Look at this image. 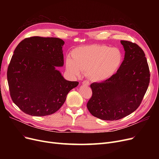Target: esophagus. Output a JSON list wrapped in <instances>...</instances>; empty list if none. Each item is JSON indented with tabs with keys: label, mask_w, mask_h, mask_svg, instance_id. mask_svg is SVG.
Returning a JSON list of instances; mask_svg holds the SVG:
<instances>
[{
	"label": "esophagus",
	"mask_w": 159,
	"mask_h": 159,
	"mask_svg": "<svg viewBox=\"0 0 159 159\" xmlns=\"http://www.w3.org/2000/svg\"><path fill=\"white\" fill-rule=\"evenodd\" d=\"M82 84H83V85H86V86H88V85H89V83L88 82V81H84V82H82Z\"/></svg>",
	"instance_id": "obj_1"
}]
</instances>
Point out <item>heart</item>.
<instances>
[{
  "label": "heart",
  "mask_w": 159,
  "mask_h": 159,
  "mask_svg": "<svg viewBox=\"0 0 159 159\" xmlns=\"http://www.w3.org/2000/svg\"><path fill=\"white\" fill-rule=\"evenodd\" d=\"M122 62V53L117 48L92 44L74 50L66 60V68L75 76L84 71L91 81L101 82L111 78Z\"/></svg>",
  "instance_id": "b5f03b06"
}]
</instances>
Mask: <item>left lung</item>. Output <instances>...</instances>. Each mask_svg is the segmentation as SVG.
<instances>
[{"label": "left lung", "mask_w": 159, "mask_h": 159, "mask_svg": "<svg viewBox=\"0 0 159 159\" xmlns=\"http://www.w3.org/2000/svg\"><path fill=\"white\" fill-rule=\"evenodd\" d=\"M124 60L117 73L103 82L91 84L92 97L87 107L94 117L105 121L122 119L140 105L150 81L145 54L137 44L121 40Z\"/></svg>", "instance_id": "8db88e82"}]
</instances>
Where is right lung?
I'll list each match as a JSON object with an SVG mask.
<instances>
[{
    "label": "right lung",
    "mask_w": 159,
    "mask_h": 159,
    "mask_svg": "<svg viewBox=\"0 0 159 159\" xmlns=\"http://www.w3.org/2000/svg\"><path fill=\"white\" fill-rule=\"evenodd\" d=\"M65 42L57 38L30 37L14 51L7 71L13 102L32 116L54 113L79 82L66 80L57 67L64 66Z\"/></svg>",
    "instance_id": "add662e5"
}]
</instances>
